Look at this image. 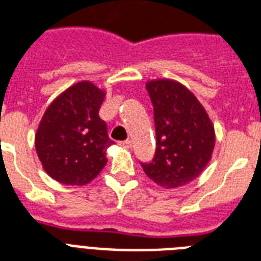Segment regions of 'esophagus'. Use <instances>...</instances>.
I'll use <instances>...</instances> for the list:
<instances>
[{"label": "esophagus", "mask_w": 261, "mask_h": 261, "mask_svg": "<svg viewBox=\"0 0 261 261\" xmlns=\"http://www.w3.org/2000/svg\"><path fill=\"white\" fill-rule=\"evenodd\" d=\"M119 145H120V146H123V147H126V149H130L131 145H133V143H131L130 139H126V141L119 142Z\"/></svg>", "instance_id": "1"}]
</instances>
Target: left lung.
<instances>
[{"mask_svg": "<svg viewBox=\"0 0 261 261\" xmlns=\"http://www.w3.org/2000/svg\"><path fill=\"white\" fill-rule=\"evenodd\" d=\"M146 90L152 105L155 152L141 166L164 188L186 185L211 161L215 149L211 119L196 96L174 80H151Z\"/></svg>", "mask_w": 261, "mask_h": 261, "instance_id": "8db88e82", "label": "left lung"}]
</instances>
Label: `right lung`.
Listing matches in <instances>:
<instances>
[{"instance_id":"right-lung-1","label":"right lung","mask_w":261,"mask_h":261,"mask_svg":"<svg viewBox=\"0 0 261 261\" xmlns=\"http://www.w3.org/2000/svg\"><path fill=\"white\" fill-rule=\"evenodd\" d=\"M105 92L90 82L71 86L46 109L36 133V151L44 170L65 185H86L107 164L114 143L99 116Z\"/></svg>"}]
</instances>
